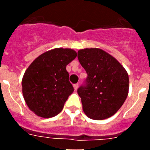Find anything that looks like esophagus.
I'll return each instance as SVG.
<instances>
[{"instance_id": "1", "label": "esophagus", "mask_w": 150, "mask_h": 150, "mask_svg": "<svg viewBox=\"0 0 150 150\" xmlns=\"http://www.w3.org/2000/svg\"><path fill=\"white\" fill-rule=\"evenodd\" d=\"M78 87H79V85H78V84H74V90H75V91H76V90H77Z\"/></svg>"}]
</instances>
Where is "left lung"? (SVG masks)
<instances>
[{"instance_id":"left-lung-1","label":"left lung","mask_w":150,"mask_h":150,"mask_svg":"<svg viewBox=\"0 0 150 150\" xmlns=\"http://www.w3.org/2000/svg\"><path fill=\"white\" fill-rule=\"evenodd\" d=\"M78 59L88 74L86 86L77 90L85 114L95 120L113 116L128 96L126 70L114 57L99 48L79 50Z\"/></svg>"}]
</instances>
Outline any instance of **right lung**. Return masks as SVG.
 Listing matches in <instances>:
<instances>
[{
  "label": "right lung",
  "instance_id": "right-lung-1",
  "mask_svg": "<svg viewBox=\"0 0 150 150\" xmlns=\"http://www.w3.org/2000/svg\"><path fill=\"white\" fill-rule=\"evenodd\" d=\"M76 55L72 49L55 48L41 54L26 69L22 94L28 108L37 116L51 118L62 110L74 92L66 66Z\"/></svg>",
  "mask_w": 150,
  "mask_h": 150
}]
</instances>
